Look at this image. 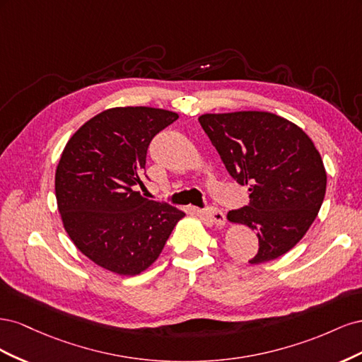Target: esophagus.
<instances>
[{
    "mask_svg": "<svg viewBox=\"0 0 362 362\" xmlns=\"http://www.w3.org/2000/svg\"><path fill=\"white\" fill-rule=\"evenodd\" d=\"M204 216L210 221L211 223H214L216 226H223L225 225V214L222 210L218 208H208V210L204 211Z\"/></svg>",
    "mask_w": 362,
    "mask_h": 362,
    "instance_id": "34e87169",
    "label": "esophagus"
}]
</instances>
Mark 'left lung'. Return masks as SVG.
<instances>
[{"label": "left lung", "instance_id": "8db88e82", "mask_svg": "<svg viewBox=\"0 0 362 362\" xmlns=\"http://www.w3.org/2000/svg\"><path fill=\"white\" fill-rule=\"evenodd\" d=\"M199 124L226 170L247 185L249 204L228 221L255 229L250 264L294 247L315 221L326 193V170L313 140L290 120L269 112L206 113Z\"/></svg>", "mask_w": 362, "mask_h": 362}]
</instances>
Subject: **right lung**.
<instances>
[{
  "instance_id": "right-lung-1",
  "label": "right lung",
  "mask_w": 362,
  "mask_h": 362,
  "mask_svg": "<svg viewBox=\"0 0 362 362\" xmlns=\"http://www.w3.org/2000/svg\"><path fill=\"white\" fill-rule=\"evenodd\" d=\"M177 119L163 108H108L87 120L64 146L56 170L63 226L100 267L139 275L158 258L185 216L136 192L144 185L151 140Z\"/></svg>"
}]
</instances>
